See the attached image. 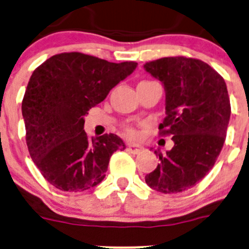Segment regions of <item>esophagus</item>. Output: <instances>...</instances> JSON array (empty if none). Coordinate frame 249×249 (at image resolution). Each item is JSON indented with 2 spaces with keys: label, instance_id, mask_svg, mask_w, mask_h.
Wrapping results in <instances>:
<instances>
[{
  "label": "esophagus",
  "instance_id": "obj_1",
  "mask_svg": "<svg viewBox=\"0 0 249 249\" xmlns=\"http://www.w3.org/2000/svg\"><path fill=\"white\" fill-rule=\"evenodd\" d=\"M127 150H130V152L134 153V154H139L140 152H142L143 150V147L140 144H134V143H130V144L127 145Z\"/></svg>",
  "mask_w": 249,
  "mask_h": 249
}]
</instances>
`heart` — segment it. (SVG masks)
<instances>
[{
    "mask_svg": "<svg viewBox=\"0 0 249 249\" xmlns=\"http://www.w3.org/2000/svg\"><path fill=\"white\" fill-rule=\"evenodd\" d=\"M125 132H126L127 136H134V135H135L134 130H132L131 127H126V129H125Z\"/></svg>",
    "mask_w": 249,
    "mask_h": 249,
    "instance_id": "heart-1",
    "label": "heart"
}]
</instances>
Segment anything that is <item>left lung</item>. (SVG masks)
I'll return each mask as SVG.
<instances>
[{"mask_svg":"<svg viewBox=\"0 0 249 249\" xmlns=\"http://www.w3.org/2000/svg\"><path fill=\"white\" fill-rule=\"evenodd\" d=\"M143 67L164 85L166 117L159 130L175 143L166 154L155 150L160 162L145 183L164 194L184 192L211 171L224 144L231 113L227 84L192 57H162Z\"/></svg>","mask_w":249,"mask_h":249,"instance_id":"obj_1","label":"left lung"}]
</instances>
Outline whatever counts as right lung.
I'll return each instance as SVG.
<instances>
[{"instance_id":"obj_1","label":"right lung","mask_w":249,"mask_h":249,"mask_svg":"<svg viewBox=\"0 0 249 249\" xmlns=\"http://www.w3.org/2000/svg\"><path fill=\"white\" fill-rule=\"evenodd\" d=\"M82 53L49 57L32 73L21 104L26 143L35 165L64 192L91 189L104 180L110 157L125 143L114 134L89 139L88 110L136 70Z\"/></svg>"}]
</instances>
